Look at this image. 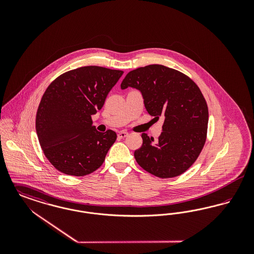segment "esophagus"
Instances as JSON below:
<instances>
[{"label": "esophagus", "mask_w": 254, "mask_h": 254, "mask_svg": "<svg viewBox=\"0 0 254 254\" xmlns=\"http://www.w3.org/2000/svg\"><path fill=\"white\" fill-rule=\"evenodd\" d=\"M128 135V133L127 132V131H120V132L118 133V137L119 138H126L127 136Z\"/></svg>", "instance_id": "1"}]
</instances>
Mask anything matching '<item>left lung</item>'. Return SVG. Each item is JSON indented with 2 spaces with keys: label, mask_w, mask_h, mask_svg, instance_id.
<instances>
[{
  "label": "left lung",
  "mask_w": 254,
  "mask_h": 254,
  "mask_svg": "<svg viewBox=\"0 0 254 254\" xmlns=\"http://www.w3.org/2000/svg\"><path fill=\"white\" fill-rule=\"evenodd\" d=\"M138 89L146 111L164 125L157 141L143 133L135 150L136 162L145 171L171 178L184 173L205 145L208 109L200 88L183 73L162 64H149L127 73L122 89Z\"/></svg>",
  "instance_id": "8db88e82"
}]
</instances>
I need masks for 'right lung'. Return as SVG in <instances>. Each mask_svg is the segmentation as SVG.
Masks as SVG:
<instances>
[{
	"label": "right lung",
	"mask_w": 254,
	"mask_h": 254,
	"mask_svg": "<svg viewBox=\"0 0 254 254\" xmlns=\"http://www.w3.org/2000/svg\"><path fill=\"white\" fill-rule=\"evenodd\" d=\"M124 71L83 66L64 73L47 88L37 110L41 147L55 169L84 176L99 169L117 135L99 132L91 115L103 108Z\"/></svg>",
	"instance_id": "obj_1"
}]
</instances>
